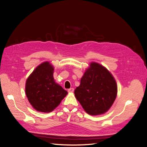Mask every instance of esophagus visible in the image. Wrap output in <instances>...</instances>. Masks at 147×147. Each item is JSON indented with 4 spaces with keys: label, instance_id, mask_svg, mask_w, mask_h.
Masks as SVG:
<instances>
[{
    "label": "esophagus",
    "instance_id": "1",
    "mask_svg": "<svg viewBox=\"0 0 147 147\" xmlns=\"http://www.w3.org/2000/svg\"><path fill=\"white\" fill-rule=\"evenodd\" d=\"M68 91V92H73V91H74V88H70V89H68V91Z\"/></svg>",
    "mask_w": 147,
    "mask_h": 147
}]
</instances>
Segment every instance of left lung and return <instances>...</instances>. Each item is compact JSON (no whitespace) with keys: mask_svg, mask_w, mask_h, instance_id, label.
<instances>
[{"mask_svg":"<svg viewBox=\"0 0 147 147\" xmlns=\"http://www.w3.org/2000/svg\"><path fill=\"white\" fill-rule=\"evenodd\" d=\"M117 94V85L109 70L91 62L81 79L74 95L84 110L91 115H101L111 107Z\"/></svg>","mask_w":147,"mask_h":147,"instance_id":"1","label":"left lung"}]
</instances>
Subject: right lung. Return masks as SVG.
<instances>
[{
  "mask_svg": "<svg viewBox=\"0 0 147 147\" xmlns=\"http://www.w3.org/2000/svg\"><path fill=\"white\" fill-rule=\"evenodd\" d=\"M53 72V66L45 61L38 66L26 81V96L32 106L38 112H52L67 94L55 81Z\"/></svg>",
  "mask_w": 147,
  "mask_h": 147,
  "instance_id": "obj_1",
  "label": "right lung"
}]
</instances>
